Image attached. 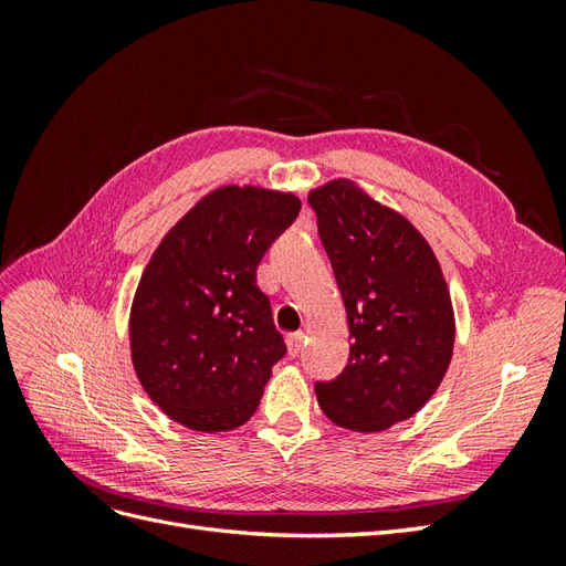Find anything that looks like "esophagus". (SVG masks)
Here are the masks:
<instances>
[{
    "label": "esophagus",
    "instance_id": "esophagus-1",
    "mask_svg": "<svg viewBox=\"0 0 566 566\" xmlns=\"http://www.w3.org/2000/svg\"><path fill=\"white\" fill-rule=\"evenodd\" d=\"M304 333H293V335H287V352H290V356H300V352H302V347H304Z\"/></svg>",
    "mask_w": 566,
    "mask_h": 566
}]
</instances>
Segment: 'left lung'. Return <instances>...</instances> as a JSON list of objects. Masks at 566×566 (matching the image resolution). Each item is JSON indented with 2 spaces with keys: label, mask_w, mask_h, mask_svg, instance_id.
Here are the masks:
<instances>
[{
  "label": "left lung",
  "mask_w": 566,
  "mask_h": 566,
  "mask_svg": "<svg viewBox=\"0 0 566 566\" xmlns=\"http://www.w3.org/2000/svg\"><path fill=\"white\" fill-rule=\"evenodd\" d=\"M310 205L349 323V364L316 399L335 424L382 432L413 418L449 370L455 316L424 235L352 179L312 188Z\"/></svg>",
  "instance_id": "left-lung-1"
}]
</instances>
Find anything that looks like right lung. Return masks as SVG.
<instances>
[{
  "label": "right lung",
  "instance_id": "right-lung-1",
  "mask_svg": "<svg viewBox=\"0 0 566 566\" xmlns=\"http://www.w3.org/2000/svg\"><path fill=\"white\" fill-rule=\"evenodd\" d=\"M300 210L290 191L219 186L150 254L129 312L132 364L153 403L188 430H235L260 406L285 342L256 266Z\"/></svg>",
  "mask_w": 566,
  "mask_h": 566
}]
</instances>
